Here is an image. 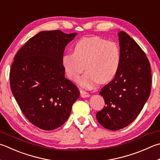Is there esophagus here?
<instances>
[{
	"mask_svg": "<svg viewBox=\"0 0 160 160\" xmlns=\"http://www.w3.org/2000/svg\"><path fill=\"white\" fill-rule=\"evenodd\" d=\"M80 96L82 98H87V97H89V94L88 92H87L85 91H84L82 89H80Z\"/></svg>",
	"mask_w": 160,
	"mask_h": 160,
	"instance_id": "esophagus-1",
	"label": "esophagus"
}]
</instances>
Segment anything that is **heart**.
<instances>
[{"instance_id":"1","label":"heart","mask_w":160,"mask_h":160,"mask_svg":"<svg viewBox=\"0 0 160 160\" xmlns=\"http://www.w3.org/2000/svg\"><path fill=\"white\" fill-rule=\"evenodd\" d=\"M121 54L118 45L98 36L80 39L74 46L73 53L63 55L62 67L69 79L76 82L84 70L86 72L80 78V85L86 89H92L98 82L106 83L113 79L120 64Z\"/></svg>"}]
</instances>
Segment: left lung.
<instances>
[{
  "label": "left lung",
  "mask_w": 160,
  "mask_h": 160,
  "mask_svg": "<svg viewBox=\"0 0 160 160\" xmlns=\"http://www.w3.org/2000/svg\"><path fill=\"white\" fill-rule=\"evenodd\" d=\"M120 64L111 82L101 89L106 106L96 117L106 129L116 131L137 118L148 99L151 68L146 54L126 32L118 33Z\"/></svg>",
  "instance_id": "1"
}]
</instances>
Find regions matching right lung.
Instances as JSON below:
<instances>
[{
	"instance_id": "add662e5",
	"label": "right lung",
	"mask_w": 160,
	"mask_h": 160,
	"mask_svg": "<svg viewBox=\"0 0 160 160\" xmlns=\"http://www.w3.org/2000/svg\"><path fill=\"white\" fill-rule=\"evenodd\" d=\"M77 33L43 31L17 52L12 64L10 88L28 121L50 131L62 125L80 97L76 85L65 78L62 63L66 46Z\"/></svg>"
}]
</instances>
